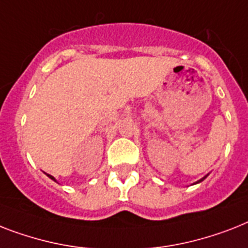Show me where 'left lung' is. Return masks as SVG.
I'll use <instances>...</instances> for the list:
<instances>
[{
  "label": "left lung",
  "mask_w": 248,
  "mask_h": 248,
  "mask_svg": "<svg viewBox=\"0 0 248 248\" xmlns=\"http://www.w3.org/2000/svg\"><path fill=\"white\" fill-rule=\"evenodd\" d=\"M205 178H206V176H205V177H204V178H201V180H200V181H199V182H201V181H204V180H205ZM196 183H197V182H196Z\"/></svg>",
  "instance_id": "8db88e82"
}]
</instances>
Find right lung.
Masks as SVG:
<instances>
[{
	"label": "right lung",
	"instance_id": "right-lung-1",
	"mask_svg": "<svg viewBox=\"0 0 248 248\" xmlns=\"http://www.w3.org/2000/svg\"><path fill=\"white\" fill-rule=\"evenodd\" d=\"M47 176H48V177H49V178H51V180L56 181V180H54V177H52V176H51V174H47Z\"/></svg>",
	"mask_w": 248,
	"mask_h": 248
}]
</instances>
